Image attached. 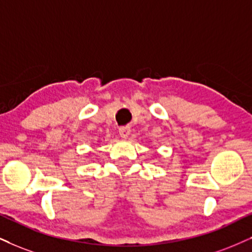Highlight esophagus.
<instances>
[{"label": "esophagus", "mask_w": 252, "mask_h": 252, "mask_svg": "<svg viewBox=\"0 0 252 252\" xmlns=\"http://www.w3.org/2000/svg\"><path fill=\"white\" fill-rule=\"evenodd\" d=\"M129 133H131V128H129V126H121L119 128V134L121 138H127V136L129 135Z\"/></svg>", "instance_id": "esophagus-1"}]
</instances>
